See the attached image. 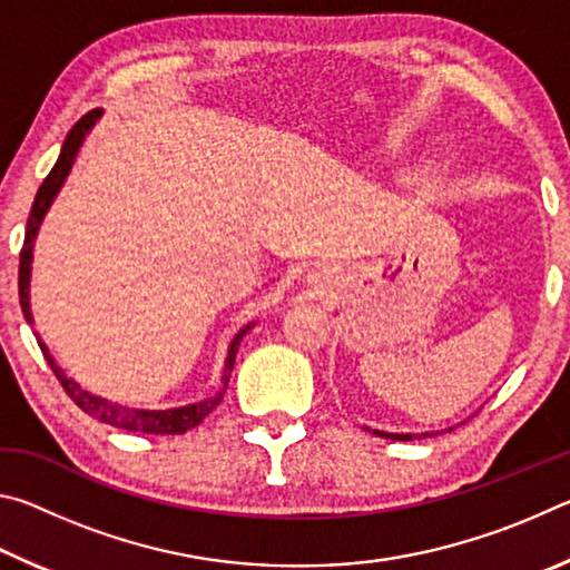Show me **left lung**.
<instances>
[{"label":"left lung","mask_w":570,"mask_h":570,"mask_svg":"<svg viewBox=\"0 0 570 570\" xmlns=\"http://www.w3.org/2000/svg\"><path fill=\"white\" fill-rule=\"evenodd\" d=\"M374 435L390 438V440H412V435H390V432H380V430H374Z\"/></svg>","instance_id":"8db88e82"}]
</instances>
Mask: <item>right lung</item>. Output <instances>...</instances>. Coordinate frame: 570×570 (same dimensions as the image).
<instances>
[{
	"label": "right lung",
	"instance_id": "1",
	"mask_svg": "<svg viewBox=\"0 0 570 570\" xmlns=\"http://www.w3.org/2000/svg\"><path fill=\"white\" fill-rule=\"evenodd\" d=\"M100 108L98 110H90L88 115H82L80 120L72 125V130L67 132V138L62 142V150H60V158H57L55 168L50 170V176L42 180L40 190H37L35 196V204L30 210V218H27V230H24V244L22 250H19V304H22V314L24 320L32 324V312H30V264H32V244H35V236H37V228H40V220L45 218L47 208H50L52 198L57 196V190L62 188V183L67 178V173H70L72 163L77 150H80L85 135L95 125V120L100 118ZM250 330V326H244L236 334V340L230 342L228 346V356H226V370H224V390H220L216 397H208L204 402H196V404H186V407H176V410H130V407H120V404L108 402L102 397H95V394L85 392L80 384L72 382L67 374L60 370V366L55 364L52 354L47 352V346L37 340L40 344V350L45 354L47 364L52 366L55 377L60 380V384L65 387V392L70 394V400L80 407L82 412L92 414V417H98L100 422H108L112 428H120V430H130V432H148V435H180V432H186L190 428H196V424L204 422L206 414L214 412L220 400H224V392L228 387V377H230V370H234V362H236V352H238V344L244 340V334Z\"/></svg>",
	"mask_w": 570,
	"mask_h": 570
}]
</instances>
